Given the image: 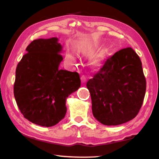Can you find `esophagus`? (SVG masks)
I'll return each mask as SVG.
<instances>
[{"instance_id":"esophagus-1","label":"esophagus","mask_w":159,"mask_h":159,"mask_svg":"<svg viewBox=\"0 0 159 159\" xmlns=\"http://www.w3.org/2000/svg\"><path fill=\"white\" fill-rule=\"evenodd\" d=\"M80 79H81L82 83H85L86 80H87V77H86L85 75H82L81 77H80Z\"/></svg>"}]
</instances>
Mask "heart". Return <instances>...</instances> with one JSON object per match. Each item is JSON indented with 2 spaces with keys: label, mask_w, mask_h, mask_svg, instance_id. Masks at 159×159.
Segmentation results:
<instances>
[{
  "label": "heart",
  "mask_w": 159,
  "mask_h": 159,
  "mask_svg": "<svg viewBox=\"0 0 159 159\" xmlns=\"http://www.w3.org/2000/svg\"><path fill=\"white\" fill-rule=\"evenodd\" d=\"M93 52V47H90V48H88V50H87V52H87V53H91V52ZM99 57H100V56H99V57H97L95 60H94V61H93V64H97L99 63ZM66 58H67V60H69V61H75V57H74L73 55H71V54H68V55H66Z\"/></svg>",
  "instance_id": "b5f03b06"
}]
</instances>
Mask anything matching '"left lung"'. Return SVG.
I'll list each match as a JSON object with an SVG mask.
<instances>
[{"label": "left lung", "mask_w": 159, "mask_h": 159, "mask_svg": "<svg viewBox=\"0 0 159 159\" xmlns=\"http://www.w3.org/2000/svg\"><path fill=\"white\" fill-rule=\"evenodd\" d=\"M94 117L105 125H118L138 115L146 92L139 56L131 48L120 50L104 61L86 84Z\"/></svg>", "instance_id": "obj_1"}]
</instances>
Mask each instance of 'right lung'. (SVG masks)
<instances>
[{
    "label": "right lung",
    "instance_id": "1",
    "mask_svg": "<svg viewBox=\"0 0 159 159\" xmlns=\"http://www.w3.org/2000/svg\"><path fill=\"white\" fill-rule=\"evenodd\" d=\"M26 50L16 69L15 100L29 121L51 127L65 116L66 99L80 86L79 74L59 69L63 57L57 38L34 40Z\"/></svg>",
    "mask_w": 159,
    "mask_h": 159
}]
</instances>
